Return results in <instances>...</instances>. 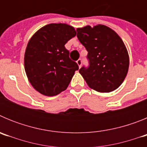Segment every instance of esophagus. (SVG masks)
<instances>
[{
  "label": "esophagus",
  "mask_w": 147,
  "mask_h": 147,
  "mask_svg": "<svg viewBox=\"0 0 147 147\" xmlns=\"http://www.w3.org/2000/svg\"><path fill=\"white\" fill-rule=\"evenodd\" d=\"M76 63H77L78 65H79V67L80 68V67H81V66H82V61L81 59H79L77 61H76Z\"/></svg>",
  "instance_id": "34e87169"
}]
</instances>
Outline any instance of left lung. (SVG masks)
<instances>
[{
  "instance_id": "left-lung-1",
  "label": "left lung",
  "mask_w": 147,
  "mask_h": 147,
  "mask_svg": "<svg viewBox=\"0 0 147 147\" xmlns=\"http://www.w3.org/2000/svg\"><path fill=\"white\" fill-rule=\"evenodd\" d=\"M77 37L88 51L89 66L79 72L88 86L101 93L117 89L129 68V55L117 33L109 27L97 25L78 28Z\"/></svg>"
}]
</instances>
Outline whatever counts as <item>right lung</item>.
I'll list each match as a JSON object with an SVG mask.
<instances>
[{
    "label": "right lung",
    "mask_w": 147,
    "mask_h": 147,
    "mask_svg": "<svg viewBox=\"0 0 147 147\" xmlns=\"http://www.w3.org/2000/svg\"><path fill=\"white\" fill-rule=\"evenodd\" d=\"M74 28L65 23L42 27L28 41L24 65L28 81L41 94L53 96L65 90L79 70L65 45L75 37Z\"/></svg>",
    "instance_id": "1"
}]
</instances>
